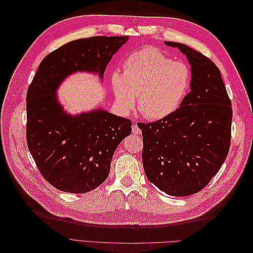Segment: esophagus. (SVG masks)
<instances>
[{
	"instance_id": "esophagus-1",
	"label": "esophagus",
	"mask_w": 253,
	"mask_h": 253,
	"mask_svg": "<svg viewBox=\"0 0 253 253\" xmlns=\"http://www.w3.org/2000/svg\"><path fill=\"white\" fill-rule=\"evenodd\" d=\"M132 132H133L134 134H140V133H141V129H140V127H139V125L137 124V122H135V124L133 125Z\"/></svg>"
}]
</instances>
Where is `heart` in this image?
Segmentation results:
<instances>
[{"label":"heart","instance_id":"heart-1","mask_svg":"<svg viewBox=\"0 0 253 253\" xmlns=\"http://www.w3.org/2000/svg\"><path fill=\"white\" fill-rule=\"evenodd\" d=\"M187 64L173 61L155 47L129 53L122 64V74L112 76L115 98L120 108L129 111L135 105L144 118L169 117L182 103L191 85Z\"/></svg>","mask_w":253,"mask_h":253}]
</instances>
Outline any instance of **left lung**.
<instances>
[{
	"mask_svg": "<svg viewBox=\"0 0 253 253\" xmlns=\"http://www.w3.org/2000/svg\"><path fill=\"white\" fill-rule=\"evenodd\" d=\"M187 56L191 91L169 117L140 124L142 164L150 182L171 196L203 190L217 174L231 142L232 106L218 67L202 52L165 42Z\"/></svg>",
	"mask_w": 253,
	"mask_h": 253,
	"instance_id": "left-lung-1",
	"label": "left lung"
}]
</instances>
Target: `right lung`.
<instances>
[{"instance_id":"right-lung-1","label":"right lung","mask_w":253,"mask_h":253,"mask_svg":"<svg viewBox=\"0 0 253 253\" xmlns=\"http://www.w3.org/2000/svg\"><path fill=\"white\" fill-rule=\"evenodd\" d=\"M124 37L96 36L68 42L45 57L26 94V141L44 179L68 193H86L108 178L118 144L132 121L102 110L71 116L56 90L68 75L94 72L103 77Z\"/></svg>"}]
</instances>
